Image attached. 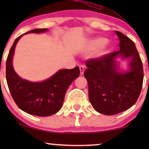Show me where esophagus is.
I'll return each instance as SVG.
<instances>
[{
  "instance_id": "obj_1",
  "label": "esophagus",
  "mask_w": 149,
  "mask_h": 149,
  "mask_svg": "<svg viewBox=\"0 0 149 149\" xmlns=\"http://www.w3.org/2000/svg\"><path fill=\"white\" fill-rule=\"evenodd\" d=\"M80 75H83L85 71V66H80Z\"/></svg>"
}]
</instances>
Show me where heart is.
Returning <instances> with one entry per match:
<instances>
[{"label": "heart", "instance_id": "obj_1", "mask_svg": "<svg viewBox=\"0 0 149 149\" xmlns=\"http://www.w3.org/2000/svg\"><path fill=\"white\" fill-rule=\"evenodd\" d=\"M107 39L104 38H95L92 40L90 42V46L92 48H98V47H102L104 44L107 42Z\"/></svg>", "mask_w": 149, "mask_h": 149}]
</instances>
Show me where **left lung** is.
<instances>
[{
  "instance_id": "1",
  "label": "left lung",
  "mask_w": 149,
  "mask_h": 149,
  "mask_svg": "<svg viewBox=\"0 0 149 149\" xmlns=\"http://www.w3.org/2000/svg\"><path fill=\"white\" fill-rule=\"evenodd\" d=\"M120 50L86 61L89 100L95 111L111 116L125 111L137 101L143 84L142 61L134 42L120 31ZM130 59L129 70L120 71L116 59Z\"/></svg>"
}]
</instances>
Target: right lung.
<instances>
[{"mask_svg":"<svg viewBox=\"0 0 149 149\" xmlns=\"http://www.w3.org/2000/svg\"><path fill=\"white\" fill-rule=\"evenodd\" d=\"M47 29H33L17 38L6 61V80L8 88L17 107L23 111L37 116H49L60 110L65 94L71 83L79 77L80 69H60L48 79L31 82L23 79L15 72L13 58L17 43L26 33H44Z\"/></svg>","mask_w":149,"mask_h":149,"instance_id":"obj_1","label":"right lung"}]
</instances>
